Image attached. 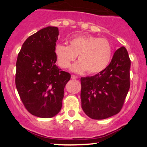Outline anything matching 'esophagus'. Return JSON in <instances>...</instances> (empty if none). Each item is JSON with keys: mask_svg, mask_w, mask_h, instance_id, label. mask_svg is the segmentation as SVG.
Returning <instances> with one entry per match:
<instances>
[{"mask_svg": "<svg viewBox=\"0 0 147 147\" xmlns=\"http://www.w3.org/2000/svg\"><path fill=\"white\" fill-rule=\"evenodd\" d=\"M71 78L73 79H78V77H77V76H76V75H72L71 76Z\"/></svg>", "mask_w": 147, "mask_h": 147, "instance_id": "34e87169", "label": "esophagus"}]
</instances>
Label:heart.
Here are the masks:
<instances>
[{
    "mask_svg": "<svg viewBox=\"0 0 147 147\" xmlns=\"http://www.w3.org/2000/svg\"><path fill=\"white\" fill-rule=\"evenodd\" d=\"M55 53L61 68H68L78 55L79 61L72 65V71L77 73L88 71L89 74H96L108 66L112 57L113 47L104 38L92 35L79 36L70 40L69 46L57 44Z\"/></svg>",
    "mask_w": 147,
    "mask_h": 147,
    "instance_id": "b5f03b06",
    "label": "heart"
}]
</instances>
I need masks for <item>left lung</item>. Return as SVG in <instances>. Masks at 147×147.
Here are the masks:
<instances>
[{"instance_id": "1", "label": "left lung", "mask_w": 147, "mask_h": 147, "mask_svg": "<svg viewBox=\"0 0 147 147\" xmlns=\"http://www.w3.org/2000/svg\"><path fill=\"white\" fill-rule=\"evenodd\" d=\"M130 68L127 50L121 47L104 70L81 78L82 108L89 117L104 119L121 111L130 88Z\"/></svg>"}]
</instances>
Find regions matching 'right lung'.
Listing matches in <instances>:
<instances>
[{
	"mask_svg": "<svg viewBox=\"0 0 147 147\" xmlns=\"http://www.w3.org/2000/svg\"><path fill=\"white\" fill-rule=\"evenodd\" d=\"M59 29L49 26L28 37L16 61L15 83L22 102L33 115L55 116L61 111L70 74L56 65Z\"/></svg>",
	"mask_w": 147,
	"mask_h": 147,
	"instance_id": "1",
	"label": "right lung"
}]
</instances>
